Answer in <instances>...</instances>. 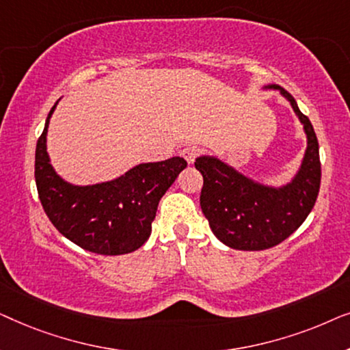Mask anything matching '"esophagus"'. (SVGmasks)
<instances>
[{"label":"esophagus","mask_w":350,"mask_h":350,"mask_svg":"<svg viewBox=\"0 0 350 350\" xmlns=\"http://www.w3.org/2000/svg\"><path fill=\"white\" fill-rule=\"evenodd\" d=\"M199 154H200V148L196 145H188L186 148H183V151H181V156L188 161V164H193V162L196 161V157H198Z\"/></svg>","instance_id":"34e87169"}]
</instances>
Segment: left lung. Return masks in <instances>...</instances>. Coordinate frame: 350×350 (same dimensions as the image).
Masks as SVG:
<instances>
[{"mask_svg":"<svg viewBox=\"0 0 350 350\" xmlns=\"http://www.w3.org/2000/svg\"><path fill=\"white\" fill-rule=\"evenodd\" d=\"M271 88L280 89L290 100L308 133L303 165L290 185L266 188L213 157H199L194 162L204 176L200 208L215 236L236 250H266L284 242L308 218L320 189L322 169L312 124L286 90L279 85Z\"/></svg>","mask_w":350,"mask_h":350,"instance_id":"1","label":"left lung"}]
</instances>
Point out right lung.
I'll return each instance as SVG.
<instances>
[{
    "mask_svg": "<svg viewBox=\"0 0 350 350\" xmlns=\"http://www.w3.org/2000/svg\"><path fill=\"white\" fill-rule=\"evenodd\" d=\"M44 131L38 138L35 180L47 218L57 231L84 250L124 255L140 248L151 234L157 204L181 170L183 157L140 164L121 178L94 186H71L55 175L46 152Z\"/></svg>",
    "mask_w": 350,
    "mask_h": 350,
    "instance_id": "1",
    "label": "right lung"
}]
</instances>
